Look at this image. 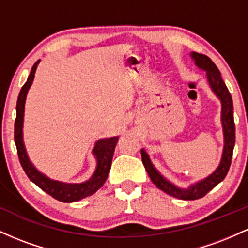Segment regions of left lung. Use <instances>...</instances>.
<instances>
[{
  "instance_id": "1",
  "label": "left lung",
  "mask_w": 248,
  "mask_h": 248,
  "mask_svg": "<svg viewBox=\"0 0 248 248\" xmlns=\"http://www.w3.org/2000/svg\"><path fill=\"white\" fill-rule=\"evenodd\" d=\"M191 58L195 61V64L199 69L206 71V78L209 81L210 87L212 92L218 96L221 102V126H223L224 134V149L223 155H221L220 163L217 169L213 171L209 177L202 179L197 183L190 186L187 189H182V187L176 186L171 182H169L166 177L157 171L154 164L150 161L149 155L141 149V156L143 166L146 168L148 175L150 179L158 189L164 191L172 197L184 199V201H193L204 197L210 190H212L216 186H218L223 179L226 177L229 172L230 166H231L233 148L235 143V126L234 120H233V101L232 96L227 90L226 85L223 79H221L220 72L218 67L209 57L202 53L191 52Z\"/></svg>"
}]
</instances>
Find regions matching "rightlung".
I'll use <instances>...</instances> for the list:
<instances>
[{
  "label": "right lung",
  "mask_w": 248,
  "mask_h": 248,
  "mask_svg": "<svg viewBox=\"0 0 248 248\" xmlns=\"http://www.w3.org/2000/svg\"><path fill=\"white\" fill-rule=\"evenodd\" d=\"M38 62L31 69V72L28 80L22 87L21 92L18 94L16 105V120H15V143L17 148V154H18L19 162L23 170L27 173L28 177L31 182L39 186L43 191H45L51 197L57 201L64 202V203H72V202H78L82 198H86L88 196L93 195L98 191L100 187L104 186L109 173L110 166H112V158L116 143H118V136L113 138L101 139L96 141L93 148V155L96 158V168L95 171L91 176L90 179L82 183H64V182L53 181L45 176L44 173L36 169V167L31 163L28 157L27 150H25L23 142V121H24V106L25 99H27L28 91L31 85H32L33 78H35V72L37 69Z\"/></svg>",
  "instance_id": "obj_1"
}]
</instances>
